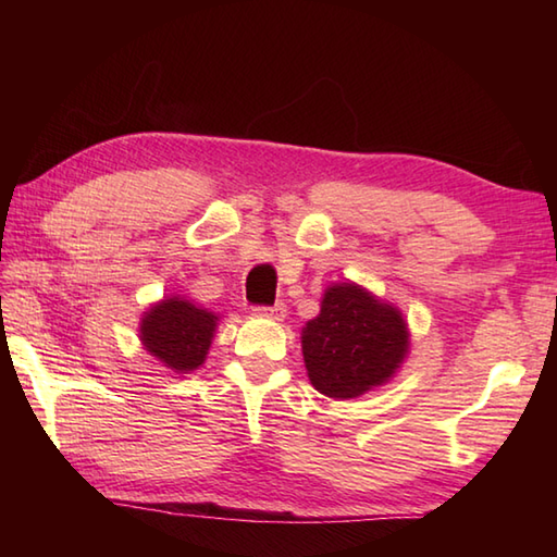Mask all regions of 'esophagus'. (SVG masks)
<instances>
[{
  "mask_svg": "<svg viewBox=\"0 0 557 557\" xmlns=\"http://www.w3.org/2000/svg\"><path fill=\"white\" fill-rule=\"evenodd\" d=\"M256 315L260 318H272V321H282L287 315V306L285 304H275V306H256L253 309Z\"/></svg>",
  "mask_w": 557,
  "mask_h": 557,
  "instance_id": "34e87169",
  "label": "esophagus"
}]
</instances>
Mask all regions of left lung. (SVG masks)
I'll return each mask as SVG.
<instances>
[{"mask_svg":"<svg viewBox=\"0 0 557 557\" xmlns=\"http://www.w3.org/2000/svg\"><path fill=\"white\" fill-rule=\"evenodd\" d=\"M301 351L318 393L351 399L397 373L409 354V330L397 306L339 282L325 289L321 313L301 330Z\"/></svg>","mask_w":557,"mask_h":557,"instance_id":"1","label":"left lung"}]
</instances>
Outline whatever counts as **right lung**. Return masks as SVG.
<instances>
[{"label": "right lung", "mask_w": 557, "mask_h": 557, "mask_svg": "<svg viewBox=\"0 0 557 557\" xmlns=\"http://www.w3.org/2000/svg\"><path fill=\"white\" fill-rule=\"evenodd\" d=\"M220 318L182 297L152 304L140 321V342L150 357L174 373L196 371L206 361Z\"/></svg>", "instance_id": "obj_1"}]
</instances>
